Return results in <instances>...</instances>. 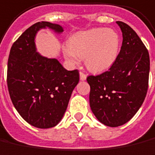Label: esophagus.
<instances>
[{"label":"esophagus","mask_w":155,"mask_h":155,"mask_svg":"<svg viewBox=\"0 0 155 155\" xmlns=\"http://www.w3.org/2000/svg\"><path fill=\"white\" fill-rule=\"evenodd\" d=\"M79 76H80V80H82V81H84V80H86V78H87V76H86V74H84V72H82V71H80L79 72Z\"/></svg>","instance_id":"34e87169"}]
</instances>
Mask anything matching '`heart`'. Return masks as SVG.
I'll return each mask as SVG.
<instances>
[{
    "label": "heart",
    "instance_id": "obj_1",
    "mask_svg": "<svg viewBox=\"0 0 155 155\" xmlns=\"http://www.w3.org/2000/svg\"><path fill=\"white\" fill-rule=\"evenodd\" d=\"M120 37L116 31L104 28L80 32L71 37L63 49L65 59L71 65L84 58L91 71H106L116 62L120 51Z\"/></svg>",
    "mask_w": 155,
    "mask_h": 155
}]
</instances>
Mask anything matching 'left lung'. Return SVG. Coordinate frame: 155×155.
<instances>
[{"mask_svg":"<svg viewBox=\"0 0 155 155\" xmlns=\"http://www.w3.org/2000/svg\"><path fill=\"white\" fill-rule=\"evenodd\" d=\"M122 33V45L109 71L88 76L89 104L102 124L116 127L133 118L144 101L149 75V51L127 23L116 22Z\"/></svg>","mask_w":155,"mask_h":155,"instance_id":"8db88e82","label":"left lung"}]
</instances>
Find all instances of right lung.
Segmentation results:
<instances>
[{
  "mask_svg": "<svg viewBox=\"0 0 155 155\" xmlns=\"http://www.w3.org/2000/svg\"><path fill=\"white\" fill-rule=\"evenodd\" d=\"M45 28L63 32L59 24L36 22L12 45L7 63V87L15 109L28 124L44 129L61 121L79 82L78 70L67 71L57 59L37 51L36 35Z\"/></svg>",
  "mask_w": 155,
  "mask_h": 155,
  "instance_id": "1",
  "label": "right lung"
}]
</instances>
